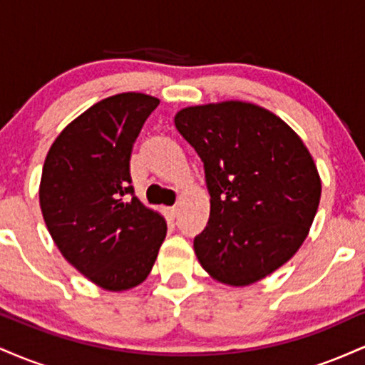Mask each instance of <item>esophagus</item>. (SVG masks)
<instances>
[{
    "label": "esophagus",
    "mask_w": 365,
    "mask_h": 365,
    "mask_svg": "<svg viewBox=\"0 0 365 365\" xmlns=\"http://www.w3.org/2000/svg\"><path fill=\"white\" fill-rule=\"evenodd\" d=\"M166 212H168L170 217H175L178 215V207L177 206H171V207H166Z\"/></svg>",
    "instance_id": "1"
}]
</instances>
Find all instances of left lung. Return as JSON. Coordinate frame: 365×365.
<instances>
[{
	"label": "left lung",
	"mask_w": 365,
	"mask_h": 365,
	"mask_svg": "<svg viewBox=\"0 0 365 365\" xmlns=\"http://www.w3.org/2000/svg\"><path fill=\"white\" fill-rule=\"evenodd\" d=\"M175 125L204 163L211 215L194 238L200 266L245 287L283 266L307 237L321 180L300 137L255 104L185 108Z\"/></svg>",
	"instance_id": "1"
}]
</instances>
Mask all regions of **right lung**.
Wrapping results in <instances>:
<instances>
[{
    "label": "right lung",
    "mask_w": 365,
    "mask_h": 365,
    "mask_svg": "<svg viewBox=\"0 0 365 365\" xmlns=\"http://www.w3.org/2000/svg\"><path fill=\"white\" fill-rule=\"evenodd\" d=\"M159 99L123 92L73 120L46 156L41 211L63 257L104 290L148 278L166 221L135 197L132 149Z\"/></svg>",
    "instance_id": "add662e5"
}]
</instances>
